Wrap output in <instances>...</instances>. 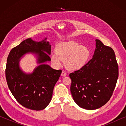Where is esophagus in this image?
Masks as SVG:
<instances>
[{
	"mask_svg": "<svg viewBox=\"0 0 126 126\" xmlns=\"http://www.w3.org/2000/svg\"><path fill=\"white\" fill-rule=\"evenodd\" d=\"M61 76H66V73L65 71L63 70V71H62V73H61Z\"/></svg>",
	"mask_w": 126,
	"mask_h": 126,
	"instance_id": "esophagus-1",
	"label": "esophagus"
}]
</instances>
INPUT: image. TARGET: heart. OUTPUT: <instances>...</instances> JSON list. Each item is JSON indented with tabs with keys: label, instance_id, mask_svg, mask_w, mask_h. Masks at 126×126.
I'll use <instances>...</instances> for the list:
<instances>
[{
	"label": "heart",
	"instance_id": "heart-1",
	"mask_svg": "<svg viewBox=\"0 0 126 126\" xmlns=\"http://www.w3.org/2000/svg\"><path fill=\"white\" fill-rule=\"evenodd\" d=\"M90 51L87 46L79 45L76 42H68L58 44L56 52L51 54V61L56 66L61 64L62 60H65L67 68L77 70L81 68L88 61Z\"/></svg>",
	"mask_w": 126,
	"mask_h": 126
}]
</instances>
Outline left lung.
I'll return each instance as SVG.
<instances>
[{
  "label": "left lung",
  "mask_w": 126,
  "mask_h": 126,
  "mask_svg": "<svg viewBox=\"0 0 126 126\" xmlns=\"http://www.w3.org/2000/svg\"><path fill=\"white\" fill-rule=\"evenodd\" d=\"M96 49L92 59L69 74L70 92L79 107L88 110L106 104L115 88L119 68L113 50L96 39Z\"/></svg>",
  "instance_id": "8db88e82"
}]
</instances>
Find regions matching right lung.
Returning a JSON list of instances; mask_svg holds the SVG:
<instances>
[{
  "instance_id": "1",
  "label": "right lung",
  "mask_w": 126,
  "mask_h": 126,
  "mask_svg": "<svg viewBox=\"0 0 126 126\" xmlns=\"http://www.w3.org/2000/svg\"><path fill=\"white\" fill-rule=\"evenodd\" d=\"M46 39L41 42L25 39L11 49L7 60L6 78L10 91L22 106L35 111L44 110L50 102L53 89L62 70L42 63L33 73L26 74L19 66V61L27 53L38 55L39 63L50 61L51 45Z\"/></svg>"
}]
</instances>
